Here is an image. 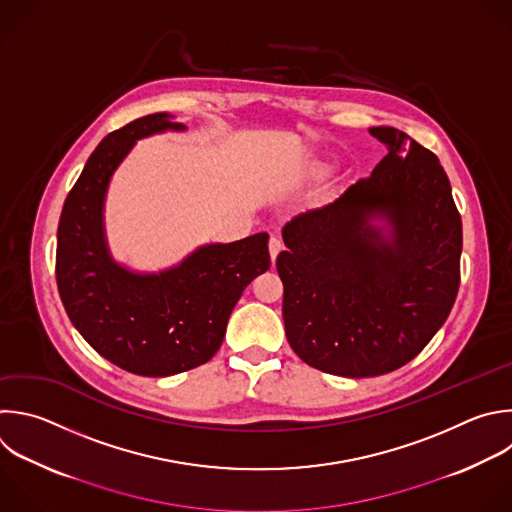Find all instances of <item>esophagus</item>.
<instances>
[{
  "label": "esophagus",
  "instance_id": "obj_1",
  "mask_svg": "<svg viewBox=\"0 0 512 512\" xmlns=\"http://www.w3.org/2000/svg\"><path fill=\"white\" fill-rule=\"evenodd\" d=\"M281 249H283L281 239H279V237H271V239H269V255H271V261H273V263H275L277 255L281 253Z\"/></svg>",
  "mask_w": 512,
  "mask_h": 512
}]
</instances>
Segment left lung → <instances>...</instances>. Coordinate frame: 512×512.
<instances>
[{
	"label": "left lung",
	"instance_id": "left-lung-1",
	"mask_svg": "<svg viewBox=\"0 0 512 512\" xmlns=\"http://www.w3.org/2000/svg\"><path fill=\"white\" fill-rule=\"evenodd\" d=\"M368 179L283 227L287 342L311 368L372 378L414 360L460 283L462 223L436 154L392 126Z\"/></svg>",
	"mask_w": 512,
	"mask_h": 512
}]
</instances>
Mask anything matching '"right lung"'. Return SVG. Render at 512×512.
I'll use <instances>...</instances> for the list:
<instances>
[{
	"instance_id": "1",
	"label": "right lung",
	"mask_w": 512,
	"mask_h": 512,
	"mask_svg": "<svg viewBox=\"0 0 512 512\" xmlns=\"http://www.w3.org/2000/svg\"><path fill=\"white\" fill-rule=\"evenodd\" d=\"M185 130L173 114L156 112L110 132L84 164L58 225L56 279L70 321L102 358L148 378L209 362L243 289L271 265L267 233L201 245L156 273L112 257L104 203L116 168L136 140Z\"/></svg>"
}]
</instances>
